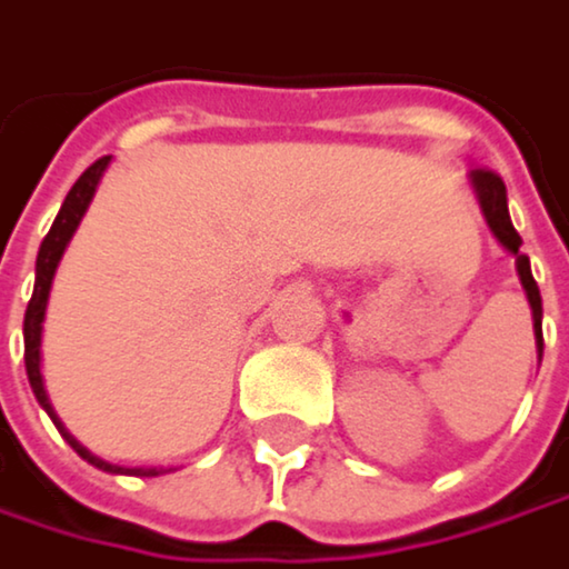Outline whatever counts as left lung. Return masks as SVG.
I'll return each instance as SVG.
<instances>
[{
	"label": "left lung",
	"instance_id": "8db88e82",
	"mask_svg": "<svg viewBox=\"0 0 569 569\" xmlns=\"http://www.w3.org/2000/svg\"><path fill=\"white\" fill-rule=\"evenodd\" d=\"M473 179V189L480 196V206H483V216L493 229V236L517 256V272H520V282H523V290H527V300H530V310H533V330H537V350H543V330H540V320H543V303H540V287H537V279L530 272V259L520 252L523 239L520 232L513 229L510 222V209H507V186L503 179L493 172V169H473L470 172Z\"/></svg>",
	"mask_w": 569,
	"mask_h": 569
}]
</instances>
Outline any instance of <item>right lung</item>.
<instances>
[{
    "label": "right lung",
    "mask_w": 569,
    "mask_h": 569,
    "mask_svg": "<svg viewBox=\"0 0 569 569\" xmlns=\"http://www.w3.org/2000/svg\"><path fill=\"white\" fill-rule=\"evenodd\" d=\"M106 166H109V156L96 159V162H92V166L76 179V182H72V189H69V196H66V202H62V209H59V216H56L52 229L46 232V239H42V246H39V256H36V287H32V300H29V307H26V323H22V337H26V373H29V387H32V393H36L39 407L52 417V423L59 427V433L69 440V447H72L82 460H89L92 467H99V470H106V473L156 477V473H159L156 467H132V470H126V467H112V463H106V460L92 457L79 440H72V433H66V427L59 423V417H56V410H52V403H49V397H46L42 373H39L42 317H46V303H49L52 276H56V266H59V259H62V249H66V242L72 239V232H76V226H79V219H82V212H86V206H89V199H92V192H96L99 176L106 172Z\"/></svg>",
    "instance_id": "obj_1"
}]
</instances>
